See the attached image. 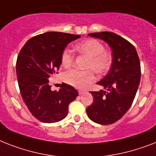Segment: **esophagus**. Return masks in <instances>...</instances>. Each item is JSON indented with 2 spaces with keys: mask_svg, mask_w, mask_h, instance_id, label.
<instances>
[{
  "mask_svg": "<svg viewBox=\"0 0 156 156\" xmlns=\"http://www.w3.org/2000/svg\"><path fill=\"white\" fill-rule=\"evenodd\" d=\"M85 93H87V91L86 90H78V94H85Z\"/></svg>",
  "mask_w": 156,
  "mask_h": 156,
  "instance_id": "esophagus-1",
  "label": "esophagus"
}]
</instances>
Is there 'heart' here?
<instances>
[{
  "label": "heart",
  "instance_id": "b5f03b06",
  "mask_svg": "<svg viewBox=\"0 0 156 156\" xmlns=\"http://www.w3.org/2000/svg\"><path fill=\"white\" fill-rule=\"evenodd\" d=\"M76 51L88 58L87 69H93L96 73L102 74L110 68L112 58L110 53L104 50V45L96 39H87L75 45ZM73 54L69 49H65L61 56V63L65 68L69 67L73 62ZM63 80L67 84L78 89H85L95 80L94 72L89 69L81 72L71 69L66 72Z\"/></svg>",
  "mask_w": 156,
  "mask_h": 156
}]
</instances>
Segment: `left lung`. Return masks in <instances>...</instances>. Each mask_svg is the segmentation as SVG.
<instances>
[{
	"mask_svg": "<svg viewBox=\"0 0 156 156\" xmlns=\"http://www.w3.org/2000/svg\"><path fill=\"white\" fill-rule=\"evenodd\" d=\"M88 36L104 41L112 51L111 69L97 82L106 90L91 91L94 102L87 108L90 119L108 125L120 119L132 104L141 77L140 58L135 46L115 33H93Z\"/></svg>",
	"mask_w": 156,
	"mask_h": 156,
	"instance_id": "left-lung-1",
	"label": "left lung"
}]
</instances>
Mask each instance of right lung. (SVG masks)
<instances>
[{"label": "right lung", "mask_w": 156, "mask_h": 156, "mask_svg": "<svg viewBox=\"0 0 156 156\" xmlns=\"http://www.w3.org/2000/svg\"><path fill=\"white\" fill-rule=\"evenodd\" d=\"M79 37L65 33H45L28 40L19 53L16 70L21 97L41 122L52 123L65 119L68 106L78 95L77 90L66 83L59 91H53L48 78L59 69L67 45Z\"/></svg>", "instance_id": "1"}]
</instances>
